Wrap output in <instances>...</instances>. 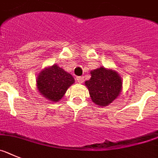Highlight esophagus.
Instances as JSON below:
<instances>
[{
    "label": "esophagus",
    "instance_id": "esophagus-1",
    "mask_svg": "<svg viewBox=\"0 0 158 158\" xmlns=\"http://www.w3.org/2000/svg\"><path fill=\"white\" fill-rule=\"evenodd\" d=\"M76 81H77L79 83H82L83 82V78L82 76H77L76 77Z\"/></svg>",
    "mask_w": 158,
    "mask_h": 158
}]
</instances>
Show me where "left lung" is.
<instances>
[{
	"instance_id": "obj_1",
	"label": "left lung",
	"mask_w": 158,
	"mask_h": 158,
	"mask_svg": "<svg viewBox=\"0 0 158 158\" xmlns=\"http://www.w3.org/2000/svg\"><path fill=\"white\" fill-rule=\"evenodd\" d=\"M91 78L85 82L92 101L97 106H106L120 94L122 80L116 72L103 67L90 72Z\"/></svg>"
}]
</instances>
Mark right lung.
<instances>
[{
    "mask_svg": "<svg viewBox=\"0 0 158 158\" xmlns=\"http://www.w3.org/2000/svg\"><path fill=\"white\" fill-rule=\"evenodd\" d=\"M74 82L73 76L56 64L44 69L37 78L39 92L52 102L60 100Z\"/></svg>",
    "mask_w": 158,
    "mask_h": 158,
    "instance_id": "obj_1",
    "label": "right lung"
}]
</instances>
